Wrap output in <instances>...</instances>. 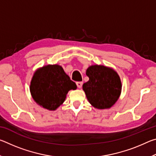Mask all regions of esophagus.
I'll return each mask as SVG.
<instances>
[{
    "mask_svg": "<svg viewBox=\"0 0 156 156\" xmlns=\"http://www.w3.org/2000/svg\"><path fill=\"white\" fill-rule=\"evenodd\" d=\"M83 82H77V83H76V85H77L78 88H81L82 86H83Z\"/></svg>",
    "mask_w": 156,
    "mask_h": 156,
    "instance_id": "obj_1",
    "label": "esophagus"
}]
</instances>
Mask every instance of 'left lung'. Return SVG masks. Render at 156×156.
I'll return each instance as SVG.
<instances>
[{
	"mask_svg": "<svg viewBox=\"0 0 156 156\" xmlns=\"http://www.w3.org/2000/svg\"><path fill=\"white\" fill-rule=\"evenodd\" d=\"M86 74L89 80L83 84V89L90 104L100 109L112 107L122 89L118 73L103 65H93L87 69Z\"/></svg>",
	"mask_w": 156,
	"mask_h": 156,
	"instance_id": "1",
	"label": "left lung"
}]
</instances>
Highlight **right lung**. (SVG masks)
Wrapping results in <instances>:
<instances>
[{"mask_svg": "<svg viewBox=\"0 0 156 156\" xmlns=\"http://www.w3.org/2000/svg\"><path fill=\"white\" fill-rule=\"evenodd\" d=\"M76 87L61 66L47 65L34 73L30 91L36 103L47 109L55 110L65 101L68 91Z\"/></svg>", "mask_w": 156, "mask_h": 156, "instance_id": "add662e5", "label": "right lung"}]
</instances>
